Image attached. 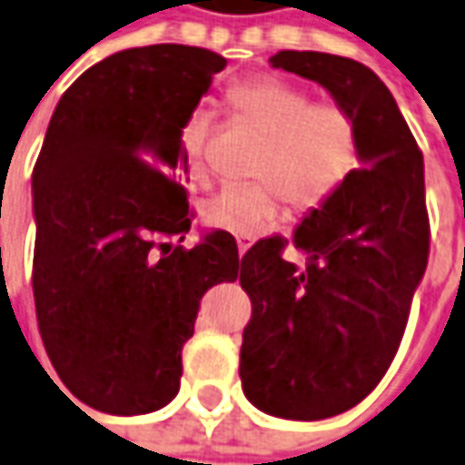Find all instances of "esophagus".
I'll return each mask as SVG.
<instances>
[{
  "label": "esophagus",
  "instance_id": "34e87169",
  "mask_svg": "<svg viewBox=\"0 0 465 465\" xmlns=\"http://www.w3.org/2000/svg\"><path fill=\"white\" fill-rule=\"evenodd\" d=\"M252 244H254V239L252 236H236V246H239V254L244 257L246 252L252 249Z\"/></svg>",
  "mask_w": 465,
  "mask_h": 465
}]
</instances>
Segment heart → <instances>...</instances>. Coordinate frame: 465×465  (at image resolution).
Instances as JSON below:
<instances>
[{
  "instance_id": "1",
  "label": "heart",
  "mask_w": 465,
  "mask_h": 465,
  "mask_svg": "<svg viewBox=\"0 0 465 465\" xmlns=\"http://www.w3.org/2000/svg\"><path fill=\"white\" fill-rule=\"evenodd\" d=\"M232 112L264 134L254 163L262 180L221 188L203 216L221 232L254 236L270 229L282 206L311 208L323 203L359 163V129L339 104H312L311 94L280 78H252L229 88ZM213 116L195 109L185 119L180 140L195 180L208 178V137Z\"/></svg>"
}]
</instances>
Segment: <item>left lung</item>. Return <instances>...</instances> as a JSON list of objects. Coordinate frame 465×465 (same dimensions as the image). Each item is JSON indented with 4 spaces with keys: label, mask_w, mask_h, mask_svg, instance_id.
<instances>
[{
    "label": "left lung",
    "mask_w": 465,
    "mask_h": 465,
    "mask_svg": "<svg viewBox=\"0 0 465 465\" xmlns=\"http://www.w3.org/2000/svg\"><path fill=\"white\" fill-rule=\"evenodd\" d=\"M272 68L323 86L359 129V170L292 232L305 267L262 239L242 259L252 298L242 390L285 420H325L359 405L390 369L428 267L425 165L390 88L351 58L280 50Z\"/></svg>",
    "instance_id": "1"
}]
</instances>
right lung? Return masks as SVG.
Here are the masks:
<instances>
[{
    "instance_id": "add662e5",
    "label": "right lung",
    "mask_w": 465,
    "mask_h": 465,
    "mask_svg": "<svg viewBox=\"0 0 465 465\" xmlns=\"http://www.w3.org/2000/svg\"><path fill=\"white\" fill-rule=\"evenodd\" d=\"M226 58L203 47L119 50L60 96L33 170V290L63 384L109 415H144L180 390L201 298L239 277L232 233L193 249L180 132Z\"/></svg>"
}]
</instances>
